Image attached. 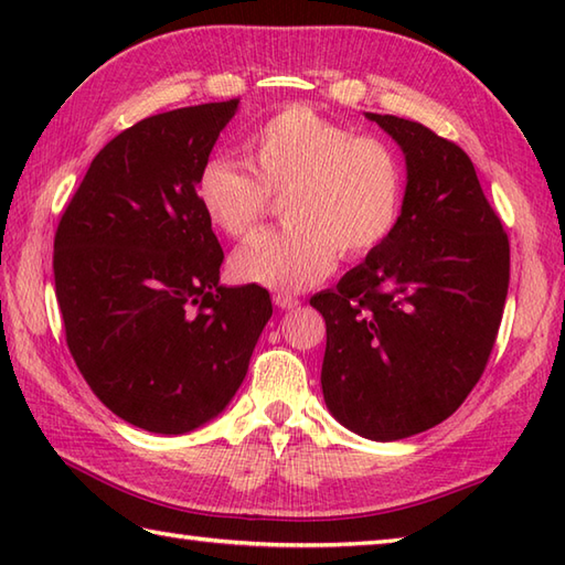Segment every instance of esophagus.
Here are the masks:
<instances>
[{
    "instance_id": "obj_1",
    "label": "esophagus",
    "mask_w": 565,
    "mask_h": 565,
    "mask_svg": "<svg viewBox=\"0 0 565 565\" xmlns=\"http://www.w3.org/2000/svg\"><path fill=\"white\" fill-rule=\"evenodd\" d=\"M274 303L281 310H294L298 306V298L291 294H274Z\"/></svg>"
}]
</instances>
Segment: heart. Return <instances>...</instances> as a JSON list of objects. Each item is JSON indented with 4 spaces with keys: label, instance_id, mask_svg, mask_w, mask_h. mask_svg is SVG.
Instances as JSON below:
<instances>
[{
    "label": "heart",
    "instance_id": "1",
    "mask_svg": "<svg viewBox=\"0 0 565 565\" xmlns=\"http://www.w3.org/2000/svg\"><path fill=\"white\" fill-rule=\"evenodd\" d=\"M247 167L213 158L196 177L206 218L231 237L249 235L284 194L289 221L235 249L237 281L294 294L332 271L338 255L359 259L393 235L403 211V167L388 142L356 136L308 106H286L245 142Z\"/></svg>",
    "mask_w": 565,
    "mask_h": 565
}]
</instances>
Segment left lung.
Segmentation results:
<instances>
[{
	"instance_id": "1",
	"label": "left lung",
	"mask_w": 565,
	"mask_h": 565,
	"mask_svg": "<svg viewBox=\"0 0 565 565\" xmlns=\"http://www.w3.org/2000/svg\"><path fill=\"white\" fill-rule=\"evenodd\" d=\"M366 118L405 154L401 221L310 306L328 326V411L393 441L439 425L481 379L505 310L510 239L456 142L407 118Z\"/></svg>"
}]
</instances>
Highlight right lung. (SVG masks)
<instances>
[{
    "label": "right lung",
    "mask_w": 565,
    "mask_h": 565,
    "mask_svg": "<svg viewBox=\"0 0 565 565\" xmlns=\"http://www.w3.org/2000/svg\"><path fill=\"white\" fill-rule=\"evenodd\" d=\"M239 99L142 118L92 160L55 233L65 340L126 423L184 435L233 401L271 318L262 286H221L196 177Z\"/></svg>",
    "instance_id": "1"
}]
</instances>
